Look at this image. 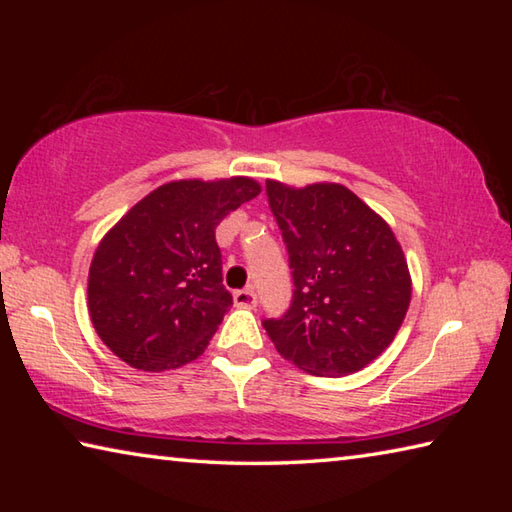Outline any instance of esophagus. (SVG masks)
<instances>
[{
  "label": "esophagus",
  "mask_w": 512,
  "mask_h": 512,
  "mask_svg": "<svg viewBox=\"0 0 512 512\" xmlns=\"http://www.w3.org/2000/svg\"><path fill=\"white\" fill-rule=\"evenodd\" d=\"M235 305L241 309H255L257 307V296L253 289H244L235 293Z\"/></svg>",
  "instance_id": "1"
}]
</instances>
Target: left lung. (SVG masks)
<instances>
[{
    "mask_svg": "<svg viewBox=\"0 0 512 512\" xmlns=\"http://www.w3.org/2000/svg\"><path fill=\"white\" fill-rule=\"evenodd\" d=\"M293 268V302L264 320L280 357L316 377H345L393 343L411 305L404 250L381 216L339 183L266 180Z\"/></svg>",
    "mask_w": 512,
    "mask_h": 512,
    "instance_id": "left-lung-1",
    "label": "left lung"
}]
</instances>
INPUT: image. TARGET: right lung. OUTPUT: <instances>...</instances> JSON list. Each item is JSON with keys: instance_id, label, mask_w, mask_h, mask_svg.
<instances>
[{"instance_id": "obj_1", "label": "right lung", "mask_w": 512, "mask_h": 512, "mask_svg": "<svg viewBox=\"0 0 512 512\" xmlns=\"http://www.w3.org/2000/svg\"><path fill=\"white\" fill-rule=\"evenodd\" d=\"M259 192L248 176L171 180L103 235L90 264L88 311L115 357L144 372L201 357L232 307L214 230Z\"/></svg>"}]
</instances>
